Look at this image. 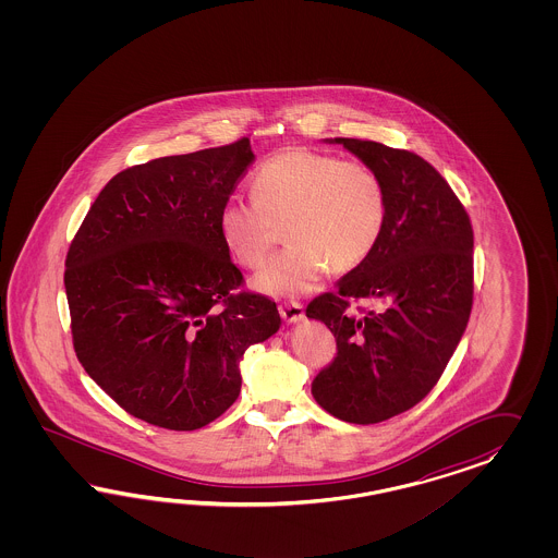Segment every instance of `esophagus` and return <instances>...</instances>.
I'll return each instance as SVG.
<instances>
[{"instance_id":"obj_1","label":"esophagus","mask_w":558,"mask_h":558,"mask_svg":"<svg viewBox=\"0 0 558 558\" xmlns=\"http://www.w3.org/2000/svg\"><path fill=\"white\" fill-rule=\"evenodd\" d=\"M280 315L287 323L301 322L304 317L303 304L301 303H282L280 304Z\"/></svg>"}]
</instances>
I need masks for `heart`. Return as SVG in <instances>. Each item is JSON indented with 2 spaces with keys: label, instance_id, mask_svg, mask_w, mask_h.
<instances>
[{
  "label": "heart",
  "instance_id": "obj_1",
  "mask_svg": "<svg viewBox=\"0 0 558 558\" xmlns=\"http://www.w3.org/2000/svg\"><path fill=\"white\" fill-rule=\"evenodd\" d=\"M252 203L220 206V241L239 266L259 268L284 227L288 250L255 276L257 290L292 296L315 287L327 270L357 268L378 245L389 201L383 178L355 159L284 149L250 180Z\"/></svg>",
  "mask_w": 558,
  "mask_h": 558
}]
</instances>
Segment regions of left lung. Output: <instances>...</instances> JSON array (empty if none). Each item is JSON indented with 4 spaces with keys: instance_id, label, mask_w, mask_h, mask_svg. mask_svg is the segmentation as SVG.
<instances>
[{
    "instance_id": "8db88e82",
    "label": "left lung",
    "mask_w": 558,
    "mask_h": 558,
    "mask_svg": "<svg viewBox=\"0 0 558 558\" xmlns=\"http://www.w3.org/2000/svg\"><path fill=\"white\" fill-rule=\"evenodd\" d=\"M387 187V225L357 268L306 306L338 354L313 378L315 401L348 423L385 422L438 385L473 308V225L423 157L374 141L336 138ZM357 302H374L372 310Z\"/></svg>"
}]
</instances>
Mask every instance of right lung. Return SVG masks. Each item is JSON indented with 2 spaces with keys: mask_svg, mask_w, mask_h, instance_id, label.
Returning <instances> with one entry per match:
<instances>
[{
  "mask_svg": "<svg viewBox=\"0 0 558 558\" xmlns=\"http://www.w3.org/2000/svg\"><path fill=\"white\" fill-rule=\"evenodd\" d=\"M252 161L243 136L122 169L69 245L73 350L136 420L175 432L215 422L241 392L245 350L280 327L276 303L243 290L217 227Z\"/></svg>",
  "mask_w": 558,
  "mask_h": 558,
  "instance_id": "right-lung-1",
  "label": "right lung"
}]
</instances>
